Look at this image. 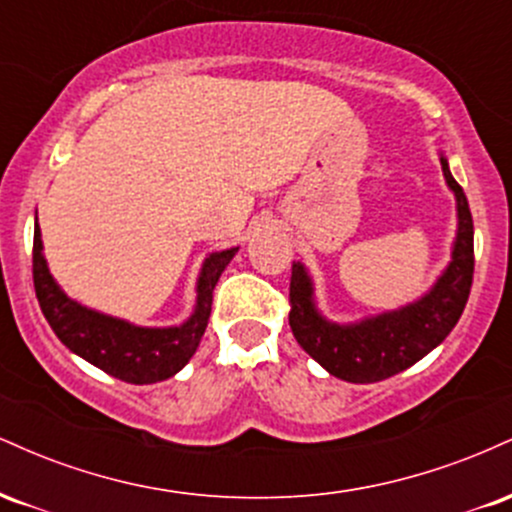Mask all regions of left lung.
Returning a JSON list of instances; mask_svg holds the SVG:
<instances>
[{"instance_id": "1", "label": "left lung", "mask_w": 512, "mask_h": 512, "mask_svg": "<svg viewBox=\"0 0 512 512\" xmlns=\"http://www.w3.org/2000/svg\"><path fill=\"white\" fill-rule=\"evenodd\" d=\"M445 185L455 195L457 231L450 262L424 296L402 308L361 317L354 322H332L320 313L315 284L303 262L291 269L289 325L303 346L334 378L346 383H378L402 373L452 332L467 305L474 274V223L467 197L452 178L448 158L440 151Z\"/></svg>"}]
</instances>
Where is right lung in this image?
Segmentation results:
<instances>
[{
  "label": "right lung",
  "instance_id": "1",
  "mask_svg": "<svg viewBox=\"0 0 512 512\" xmlns=\"http://www.w3.org/2000/svg\"><path fill=\"white\" fill-rule=\"evenodd\" d=\"M238 248L209 252L197 276V301L180 325L142 327L105 315L69 298L50 274L43 255L38 219L33 233V284L40 310L60 342L91 366L132 385H151L173 378L195 356L211 315V293Z\"/></svg>",
  "mask_w": 512,
  "mask_h": 512
}]
</instances>
